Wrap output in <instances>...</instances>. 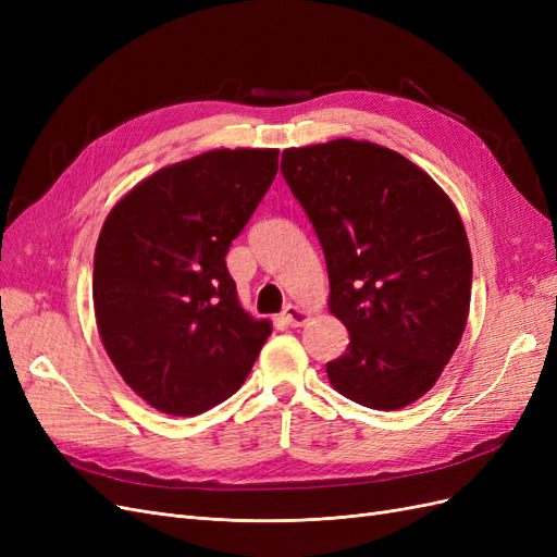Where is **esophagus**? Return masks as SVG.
<instances>
[{
	"label": "esophagus",
	"mask_w": 557,
	"mask_h": 557,
	"mask_svg": "<svg viewBox=\"0 0 557 557\" xmlns=\"http://www.w3.org/2000/svg\"><path fill=\"white\" fill-rule=\"evenodd\" d=\"M283 320H285V325L301 327L309 320V311L305 307H299V305H288L283 311Z\"/></svg>",
	"instance_id": "esophagus-1"
}]
</instances>
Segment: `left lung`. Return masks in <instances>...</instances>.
Returning a JSON list of instances; mask_svg holds the SVG:
<instances>
[{"mask_svg": "<svg viewBox=\"0 0 557 557\" xmlns=\"http://www.w3.org/2000/svg\"><path fill=\"white\" fill-rule=\"evenodd\" d=\"M281 172L323 246L327 307L350 336L327 362L332 387L369 409L409 407L467 325L471 250L458 209L418 164L372 141L288 148Z\"/></svg>", "mask_w": 557, "mask_h": 557, "instance_id": "8db88e82", "label": "left lung"}]
</instances>
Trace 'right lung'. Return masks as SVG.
Wrapping results in <instances>:
<instances>
[{
  "label": "right lung",
  "instance_id": "right-lung-1",
  "mask_svg": "<svg viewBox=\"0 0 557 557\" xmlns=\"http://www.w3.org/2000/svg\"><path fill=\"white\" fill-rule=\"evenodd\" d=\"M276 172V148L207 150L139 181L107 215L97 330L117 374L162 413L225 401L272 334L239 305L225 256Z\"/></svg>",
  "mask_w": 557,
  "mask_h": 557
}]
</instances>
